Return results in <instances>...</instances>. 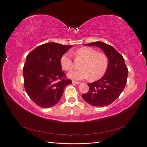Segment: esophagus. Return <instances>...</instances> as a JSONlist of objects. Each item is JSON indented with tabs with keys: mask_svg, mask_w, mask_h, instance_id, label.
I'll list each match as a JSON object with an SVG mask.
<instances>
[{
	"mask_svg": "<svg viewBox=\"0 0 147 147\" xmlns=\"http://www.w3.org/2000/svg\"><path fill=\"white\" fill-rule=\"evenodd\" d=\"M72 83H73V84H81V82H80L76 81H73Z\"/></svg>",
	"mask_w": 147,
	"mask_h": 147,
	"instance_id": "esophagus-1",
	"label": "esophagus"
}]
</instances>
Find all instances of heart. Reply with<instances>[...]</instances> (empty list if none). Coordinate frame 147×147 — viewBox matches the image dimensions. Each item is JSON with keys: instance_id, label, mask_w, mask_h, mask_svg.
<instances>
[{"instance_id": "obj_1", "label": "heart", "mask_w": 147, "mask_h": 147, "mask_svg": "<svg viewBox=\"0 0 147 147\" xmlns=\"http://www.w3.org/2000/svg\"><path fill=\"white\" fill-rule=\"evenodd\" d=\"M77 59L84 61L80 65L79 70L69 72V78L74 80L86 79L90 77L91 81L100 79L106 74L109 65V60L106 54L98 53L96 50L88 47L79 48L74 52ZM60 64L65 71H70L74 68V62L69 53H65L60 58Z\"/></svg>"}]
</instances>
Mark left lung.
<instances>
[{
	"mask_svg": "<svg viewBox=\"0 0 147 147\" xmlns=\"http://www.w3.org/2000/svg\"><path fill=\"white\" fill-rule=\"evenodd\" d=\"M100 48L109 59V65L104 76L95 82L88 84L89 91L82 94L84 100L91 106H108L117 99L125 88L128 76V69L123 56L113 47L96 41L86 44Z\"/></svg>",
	"mask_w": 147,
	"mask_h": 147,
	"instance_id": "left-lung-1",
	"label": "left lung"
}]
</instances>
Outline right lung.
Instances as JSON below:
<instances>
[{
    "mask_svg": "<svg viewBox=\"0 0 147 147\" xmlns=\"http://www.w3.org/2000/svg\"><path fill=\"white\" fill-rule=\"evenodd\" d=\"M72 45L47 43L37 47L27 55L23 68L24 87L30 98L38 106H54L71 84L66 79L60 58Z\"/></svg>",
    "mask_w": 147,
    "mask_h": 147,
    "instance_id": "add662e5",
    "label": "right lung"
}]
</instances>
